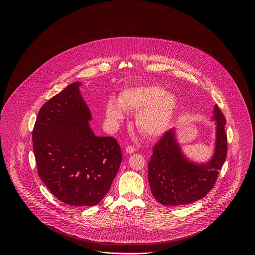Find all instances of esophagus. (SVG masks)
<instances>
[{
  "label": "esophagus",
  "instance_id": "esophagus-1",
  "mask_svg": "<svg viewBox=\"0 0 255 255\" xmlns=\"http://www.w3.org/2000/svg\"><path fill=\"white\" fill-rule=\"evenodd\" d=\"M125 150H126V152H127L128 154H132L133 152H135V148L133 147V146H127V147L125 148Z\"/></svg>",
  "mask_w": 255,
  "mask_h": 255
}]
</instances>
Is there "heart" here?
<instances>
[{
	"instance_id": "heart-1",
	"label": "heart",
	"mask_w": 255,
	"mask_h": 255,
	"mask_svg": "<svg viewBox=\"0 0 255 255\" xmlns=\"http://www.w3.org/2000/svg\"><path fill=\"white\" fill-rule=\"evenodd\" d=\"M178 100L173 94L158 86L134 87L123 91L119 102L108 100L105 114L110 124L117 125L125 118V110L138 114L136 126L148 136L156 137L169 129L177 109Z\"/></svg>"
}]
</instances>
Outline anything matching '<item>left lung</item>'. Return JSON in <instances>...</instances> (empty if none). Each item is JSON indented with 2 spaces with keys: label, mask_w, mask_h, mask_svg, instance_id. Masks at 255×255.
Wrapping results in <instances>:
<instances>
[{
  "label": "left lung",
  "mask_w": 255,
  "mask_h": 255,
  "mask_svg": "<svg viewBox=\"0 0 255 255\" xmlns=\"http://www.w3.org/2000/svg\"><path fill=\"white\" fill-rule=\"evenodd\" d=\"M215 151L206 163H196L182 154L176 132L170 129L153 147L148 162V182L155 199L164 206L189 205L204 198L214 186L227 158L226 119L215 105Z\"/></svg>",
  "instance_id": "8db88e82"
}]
</instances>
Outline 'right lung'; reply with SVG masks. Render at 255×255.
Listing matches in <instances>:
<instances>
[{"label": "right lung", "mask_w": 255, "mask_h": 255, "mask_svg": "<svg viewBox=\"0 0 255 255\" xmlns=\"http://www.w3.org/2000/svg\"><path fill=\"white\" fill-rule=\"evenodd\" d=\"M74 82L39 111L32 131L37 171L49 191L69 206H93L108 193L122 163L112 136H97L91 111Z\"/></svg>", "instance_id": "right-lung-1"}]
</instances>
